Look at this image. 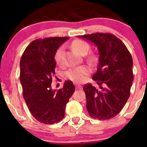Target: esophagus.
<instances>
[{"label": "esophagus", "instance_id": "obj_1", "mask_svg": "<svg viewBox=\"0 0 147 147\" xmlns=\"http://www.w3.org/2000/svg\"><path fill=\"white\" fill-rule=\"evenodd\" d=\"M82 86L81 85H78V86H76V89L77 90H81V89H82Z\"/></svg>", "mask_w": 147, "mask_h": 147}]
</instances>
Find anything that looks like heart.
I'll use <instances>...</instances> for the list:
<instances>
[{
    "mask_svg": "<svg viewBox=\"0 0 147 147\" xmlns=\"http://www.w3.org/2000/svg\"><path fill=\"white\" fill-rule=\"evenodd\" d=\"M72 47L75 51L80 55H86L90 50V45L85 41L82 40H75L72 42ZM63 53L64 47L63 46L58 47L55 53V61L58 65L63 63ZM91 72V69L89 67L82 65L68 70L66 73L67 78L75 83H81L84 82L86 76Z\"/></svg>",
    "mask_w": 147,
    "mask_h": 147,
    "instance_id": "obj_1",
    "label": "heart"
}]
</instances>
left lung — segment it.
Returning a JSON list of instances; mask_svg holds the SVG:
<instances>
[{
	"label": "left lung",
	"instance_id": "8db88e82",
	"mask_svg": "<svg viewBox=\"0 0 147 147\" xmlns=\"http://www.w3.org/2000/svg\"><path fill=\"white\" fill-rule=\"evenodd\" d=\"M80 38L93 42L99 50V65L90 83L83 87L87 107L91 117L100 120L113 118L121 112L130 95L132 84L133 60L121 40L110 33H92Z\"/></svg>",
	"mask_w": 147,
	"mask_h": 147
}]
</instances>
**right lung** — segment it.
<instances>
[{
    "label": "right lung",
    "instance_id": "right-lung-1",
    "mask_svg": "<svg viewBox=\"0 0 147 147\" xmlns=\"http://www.w3.org/2000/svg\"><path fill=\"white\" fill-rule=\"evenodd\" d=\"M68 37H53L32 41L25 50L20 62V80L23 94L31 115L41 123L53 124L65 117V106L75 92L72 81L62 89L53 90L55 53Z\"/></svg>",
    "mask_w": 147,
    "mask_h": 147
}]
</instances>
